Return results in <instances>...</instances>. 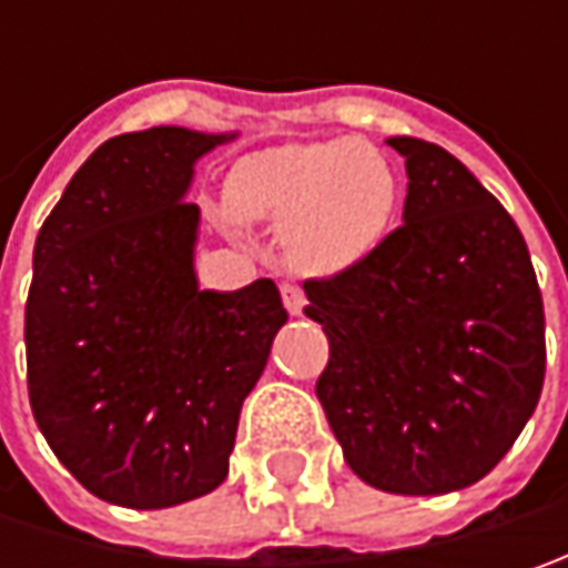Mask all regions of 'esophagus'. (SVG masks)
Returning <instances> with one entry per match:
<instances>
[{
  "instance_id": "esophagus-1",
  "label": "esophagus",
  "mask_w": 568,
  "mask_h": 568,
  "mask_svg": "<svg viewBox=\"0 0 568 568\" xmlns=\"http://www.w3.org/2000/svg\"><path fill=\"white\" fill-rule=\"evenodd\" d=\"M281 296H284V306H287L291 316H300V313H303L306 296L300 291V284H294V281H281Z\"/></svg>"
}]
</instances>
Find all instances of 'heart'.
I'll return each mask as SVG.
<instances>
[{
    "instance_id": "obj_1",
    "label": "heart",
    "mask_w": 568,
    "mask_h": 568,
    "mask_svg": "<svg viewBox=\"0 0 568 568\" xmlns=\"http://www.w3.org/2000/svg\"><path fill=\"white\" fill-rule=\"evenodd\" d=\"M398 183L363 142H291L255 151L230 170L227 207L246 224H284L296 265L341 272L379 246Z\"/></svg>"
}]
</instances>
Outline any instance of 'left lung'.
I'll use <instances>...</instances> for the list:
<instances>
[{"instance_id":"8db88e82","label":"left lung","mask_w":568,"mask_h":568,"mask_svg":"<svg viewBox=\"0 0 568 568\" xmlns=\"http://www.w3.org/2000/svg\"><path fill=\"white\" fill-rule=\"evenodd\" d=\"M407 166L404 224L361 262L303 281L325 328L316 395L344 462L402 496L490 474L535 414L547 344L521 230L446 148L388 139Z\"/></svg>"}]
</instances>
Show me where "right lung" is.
Segmentation results:
<instances>
[{
  "label": "right lung",
  "mask_w": 568,
  "mask_h": 568,
  "mask_svg": "<svg viewBox=\"0 0 568 568\" xmlns=\"http://www.w3.org/2000/svg\"><path fill=\"white\" fill-rule=\"evenodd\" d=\"M224 142L125 132L81 164L33 246L24 306L33 420L78 484L166 509L224 484L243 398L287 310L274 281L199 291L192 164Z\"/></svg>",
  "instance_id": "right-lung-1"
}]
</instances>
